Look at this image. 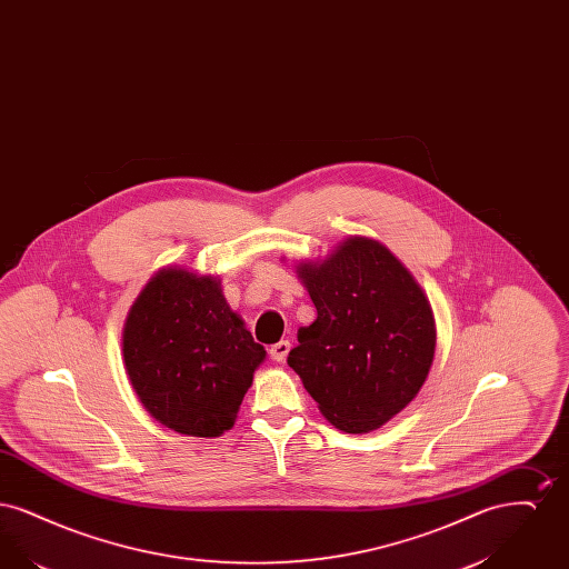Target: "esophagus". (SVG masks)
Listing matches in <instances>:
<instances>
[{
    "label": "esophagus",
    "instance_id": "34e87169",
    "mask_svg": "<svg viewBox=\"0 0 569 569\" xmlns=\"http://www.w3.org/2000/svg\"><path fill=\"white\" fill-rule=\"evenodd\" d=\"M290 341H279V343H274L271 348L272 360H277V362H286V358H288V353H290Z\"/></svg>",
    "mask_w": 569,
    "mask_h": 569
}]
</instances>
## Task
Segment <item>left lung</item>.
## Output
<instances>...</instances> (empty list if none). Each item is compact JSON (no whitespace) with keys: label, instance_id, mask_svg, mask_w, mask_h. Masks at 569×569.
<instances>
[{"label":"left lung","instance_id":"1","mask_svg":"<svg viewBox=\"0 0 569 569\" xmlns=\"http://www.w3.org/2000/svg\"><path fill=\"white\" fill-rule=\"evenodd\" d=\"M297 274L318 318L298 330L288 365L332 427L371 433L429 378L431 302L406 264L369 237H348L325 260L298 262Z\"/></svg>","mask_w":569,"mask_h":569}]
</instances>
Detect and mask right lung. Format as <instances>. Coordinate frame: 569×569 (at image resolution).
Returning a JSON list of instances; mask_svg holds the SVG:
<instances>
[{
    "label": "right lung",
    "mask_w": 569,
    "mask_h": 569,
    "mask_svg": "<svg viewBox=\"0 0 569 569\" xmlns=\"http://www.w3.org/2000/svg\"><path fill=\"white\" fill-rule=\"evenodd\" d=\"M121 346L147 413L188 437L230 431L267 358L230 309L221 279L179 264L144 283L128 311Z\"/></svg>",
    "instance_id": "1"
}]
</instances>
